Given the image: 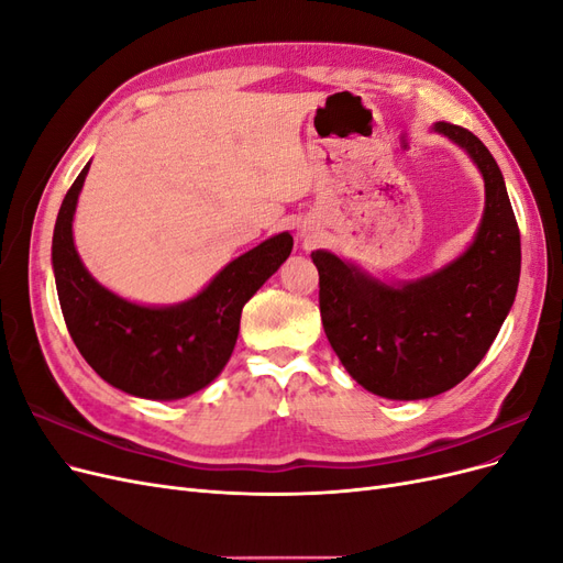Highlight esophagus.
<instances>
[{
  "mask_svg": "<svg viewBox=\"0 0 563 563\" xmlns=\"http://www.w3.org/2000/svg\"><path fill=\"white\" fill-rule=\"evenodd\" d=\"M305 236V242H310L312 240V236H308V234H302Z\"/></svg>",
  "mask_w": 563,
  "mask_h": 563,
  "instance_id": "esophagus-1",
  "label": "esophagus"
}]
</instances>
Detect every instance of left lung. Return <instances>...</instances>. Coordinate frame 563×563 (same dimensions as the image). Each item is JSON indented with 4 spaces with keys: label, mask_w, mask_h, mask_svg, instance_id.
Segmentation results:
<instances>
[{
    "label": "left lung",
    "mask_w": 563,
    "mask_h": 563,
    "mask_svg": "<svg viewBox=\"0 0 563 563\" xmlns=\"http://www.w3.org/2000/svg\"><path fill=\"white\" fill-rule=\"evenodd\" d=\"M479 166L486 209L472 246L457 261L411 284L387 286L314 251L321 323L338 360L373 395L428 399L484 360L512 308L521 240L500 168L488 147L457 124L437 122Z\"/></svg>",
    "instance_id": "obj_1"
}]
</instances>
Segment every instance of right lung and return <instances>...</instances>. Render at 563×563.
I'll use <instances>...</instances> for the list:
<instances>
[{"label": "right lung", "instance_id": "add662e5", "mask_svg": "<svg viewBox=\"0 0 563 563\" xmlns=\"http://www.w3.org/2000/svg\"><path fill=\"white\" fill-rule=\"evenodd\" d=\"M89 164L67 190L56 218L54 275L65 327L100 378L143 399H180L207 387L240 333L242 308L291 255L282 232L232 261L203 291L174 308H143L100 286L81 265L73 216Z\"/></svg>", "mask_w": 563, "mask_h": 563}]
</instances>
